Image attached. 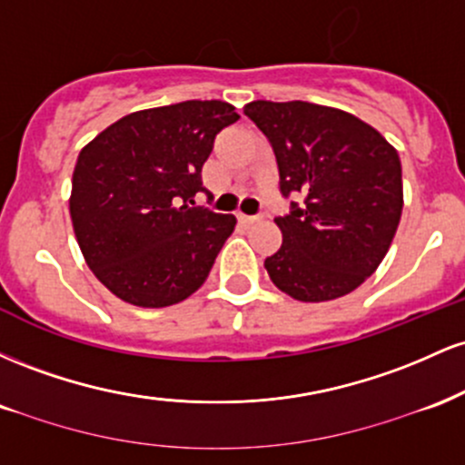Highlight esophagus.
Returning a JSON list of instances; mask_svg holds the SVG:
<instances>
[{
    "label": "esophagus",
    "mask_w": 465,
    "mask_h": 465,
    "mask_svg": "<svg viewBox=\"0 0 465 465\" xmlns=\"http://www.w3.org/2000/svg\"><path fill=\"white\" fill-rule=\"evenodd\" d=\"M238 221L242 223V225H253V223L262 221V216H247V214H238Z\"/></svg>",
    "instance_id": "esophagus-1"
}]
</instances>
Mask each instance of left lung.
<instances>
[{
    "label": "left lung",
    "instance_id": "obj_1",
    "mask_svg": "<svg viewBox=\"0 0 465 465\" xmlns=\"http://www.w3.org/2000/svg\"><path fill=\"white\" fill-rule=\"evenodd\" d=\"M244 115L273 146L282 196H303L275 218L282 247L264 260L269 277L300 302L348 295L378 269L396 236L402 214L396 148L332 106L255 100Z\"/></svg>",
    "mask_w": 465,
    "mask_h": 465
}]
</instances>
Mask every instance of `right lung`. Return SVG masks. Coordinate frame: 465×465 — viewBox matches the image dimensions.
<instances>
[{"label": "right lung", "instance_id": "obj_1", "mask_svg": "<svg viewBox=\"0 0 465 465\" xmlns=\"http://www.w3.org/2000/svg\"><path fill=\"white\" fill-rule=\"evenodd\" d=\"M221 100H185L124 115L78 154L74 233L89 269L122 302L163 308L188 300L236 227L194 205L216 135L238 120Z\"/></svg>", "mask_w": 465, "mask_h": 465}]
</instances>
